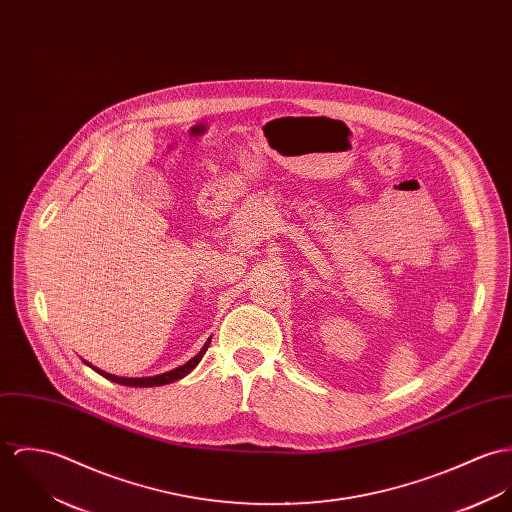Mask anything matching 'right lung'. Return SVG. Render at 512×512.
I'll use <instances>...</instances> for the list:
<instances>
[{
	"label": "right lung",
	"mask_w": 512,
	"mask_h": 512,
	"mask_svg": "<svg viewBox=\"0 0 512 512\" xmlns=\"http://www.w3.org/2000/svg\"><path fill=\"white\" fill-rule=\"evenodd\" d=\"M208 345H210V340L204 343V347L200 349V353L198 355H194L188 363H184L182 367H176V369H172L169 373H163V375H155V377H139V379H131V377H117V375H110V373H106V371H102V369H96V367H92V369H96L100 375H104L106 379H110V381H114V383H119V385H125V387H159V385H169V383H174V381H178V379H182V377H186L198 363H200V359L204 357V353H206V349H208Z\"/></svg>",
	"instance_id": "right-lung-1"
}]
</instances>
